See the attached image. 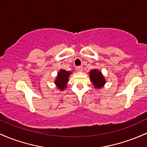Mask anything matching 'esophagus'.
Wrapping results in <instances>:
<instances>
[{
	"label": "esophagus",
	"mask_w": 147,
	"mask_h": 147,
	"mask_svg": "<svg viewBox=\"0 0 147 147\" xmlns=\"http://www.w3.org/2000/svg\"><path fill=\"white\" fill-rule=\"evenodd\" d=\"M76 70L77 72H82L83 71V67L82 66H78L76 67Z\"/></svg>",
	"instance_id": "34e87169"
}]
</instances>
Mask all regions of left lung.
Listing matches in <instances>:
<instances>
[{
  "label": "left lung",
  "mask_w": 147,
  "mask_h": 147,
  "mask_svg": "<svg viewBox=\"0 0 147 147\" xmlns=\"http://www.w3.org/2000/svg\"><path fill=\"white\" fill-rule=\"evenodd\" d=\"M90 80L93 84L95 88L100 89L105 86L106 83V80L102 73L98 70V69H93L89 72Z\"/></svg>",
  "instance_id": "8db88e82"
}]
</instances>
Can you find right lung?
Instances as JSON below:
<instances>
[{"label":"right lung","instance_id":"obj_1","mask_svg":"<svg viewBox=\"0 0 147 147\" xmlns=\"http://www.w3.org/2000/svg\"><path fill=\"white\" fill-rule=\"evenodd\" d=\"M72 72L66 71L63 69H61L58 72L57 76L54 80V84L60 91H63L65 88H67V84L69 81V77L70 76Z\"/></svg>","mask_w":147,"mask_h":147}]
</instances>
